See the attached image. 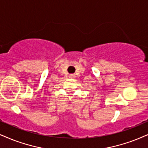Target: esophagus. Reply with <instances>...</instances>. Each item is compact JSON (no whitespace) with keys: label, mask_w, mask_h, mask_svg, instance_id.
<instances>
[{"label":"esophagus","mask_w":148,"mask_h":148,"mask_svg":"<svg viewBox=\"0 0 148 148\" xmlns=\"http://www.w3.org/2000/svg\"><path fill=\"white\" fill-rule=\"evenodd\" d=\"M69 78H75V75H74V74H70V75H69Z\"/></svg>","instance_id":"1"}]
</instances>
